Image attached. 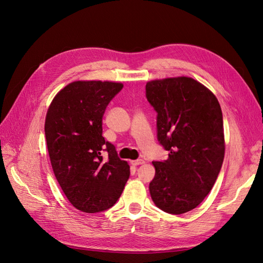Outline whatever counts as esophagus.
I'll return each mask as SVG.
<instances>
[{
	"label": "esophagus",
	"mask_w": 263,
	"mask_h": 263,
	"mask_svg": "<svg viewBox=\"0 0 263 263\" xmlns=\"http://www.w3.org/2000/svg\"><path fill=\"white\" fill-rule=\"evenodd\" d=\"M145 160H142V159H138V160H134L132 161V164L134 165H140V164H144Z\"/></svg>",
	"instance_id": "obj_1"
}]
</instances>
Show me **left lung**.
I'll return each instance as SVG.
<instances>
[{"mask_svg":"<svg viewBox=\"0 0 263 263\" xmlns=\"http://www.w3.org/2000/svg\"><path fill=\"white\" fill-rule=\"evenodd\" d=\"M146 97L158 113V140L169 158L154 161L149 184L157 208L184 214L200 205L215 184L225 156L222 114L215 94L190 77L151 80Z\"/></svg>","mask_w":263,"mask_h":263,"instance_id":"8db88e82","label":"left lung"}]
</instances>
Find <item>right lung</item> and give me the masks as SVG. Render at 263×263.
<instances>
[{
    "label": "right lung",
    "instance_id": "add662e5",
    "mask_svg": "<svg viewBox=\"0 0 263 263\" xmlns=\"http://www.w3.org/2000/svg\"><path fill=\"white\" fill-rule=\"evenodd\" d=\"M122 87L121 82L73 81L47 110L45 135L54 177L68 201L84 213L112 208L129 178V164L102 136L105 108Z\"/></svg>",
    "mask_w": 263,
    "mask_h": 263
}]
</instances>
